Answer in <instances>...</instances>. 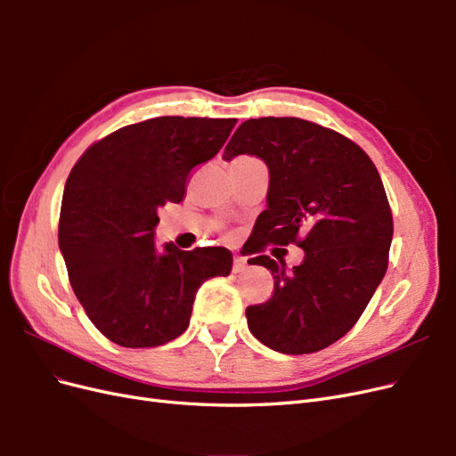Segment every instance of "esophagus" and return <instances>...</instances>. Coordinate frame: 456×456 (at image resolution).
Returning a JSON list of instances; mask_svg holds the SVG:
<instances>
[{
	"instance_id": "esophagus-1",
	"label": "esophagus",
	"mask_w": 456,
	"mask_h": 456,
	"mask_svg": "<svg viewBox=\"0 0 456 456\" xmlns=\"http://www.w3.org/2000/svg\"><path fill=\"white\" fill-rule=\"evenodd\" d=\"M247 270V258L243 256H236L233 258V266H232V272L233 273H241Z\"/></svg>"
}]
</instances>
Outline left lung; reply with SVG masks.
<instances>
[{"label": "left lung", "instance_id": "8db88e82", "mask_svg": "<svg viewBox=\"0 0 456 456\" xmlns=\"http://www.w3.org/2000/svg\"><path fill=\"white\" fill-rule=\"evenodd\" d=\"M240 154L270 171L247 253L272 272L273 295L245 310L247 325L275 352H320L360 320L388 268L394 220L380 175L355 142L300 118L243 121L224 159ZM268 242H297L305 260L287 271L259 255Z\"/></svg>", "mask_w": 456, "mask_h": 456}]
</instances>
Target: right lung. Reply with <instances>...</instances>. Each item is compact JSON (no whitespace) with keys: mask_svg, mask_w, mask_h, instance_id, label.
<instances>
[{"mask_svg":"<svg viewBox=\"0 0 456 456\" xmlns=\"http://www.w3.org/2000/svg\"><path fill=\"white\" fill-rule=\"evenodd\" d=\"M236 119L163 116L94 142L68 176L59 247L93 325L126 348H154L190 325L201 283L228 275L224 247L154 243L158 209L186 196L190 171L218 154Z\"/></svg>","mask_w":456,"mask_h":456,"instance_id":"1","label":"right lung"}]
</instances>
